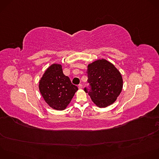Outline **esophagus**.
I'll return each instance as SVG.
<instances>
[{"mask_svg": "<svg viewBox=\"0 0 159 159\" xmlns=\"http://www.w3.org/2000/svg\"><path fill=\"white\" fill-rule=\"evenodd\" d=\"M78 87H79V89H82V87H83V85H82V84H79V85H78Z\"/></svg>", "mask_w": 159, "mask_h": 159, "instance_id": "obj_1", "label": "esophagus"}]
</instances>
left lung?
Instances as JSON below:
<instances>
[{"label": "left lung", "mask_w": 159, "mask_h": 159, "mask_svg": "<svg viewBox=\"0 0 159 159\" xmlns=\"http://www.w3.org/2000/svg\"><path fill=\"white\" fill-rule=\"evenodd\" d=\"M88 82L90 89L84 88L93 102L100 108L112 104L120 95L123 87L120 72L105 59L97 60L88 65Z\"/></svg>", "instance_id": "1"}]
</instances>
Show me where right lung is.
Returning a JSON list of instances; mask_svg holds the SVG:
<instances>
[{"label":"right lung","instance_id":"obj_1","mask_svg":"<svg viewBox=\"0 0 159 159\" xmlns=\"http://www.w3.org/2000/svg\"><path fill=\"white\" fill-rule=\"evenodd\" d=\"M39 90L45 102L53 109L63 111L78 90L63 74L61 64H53L47 69L39 81Z\"/></svg>","mask_w":159,"mask_h":159}]
</instances>
